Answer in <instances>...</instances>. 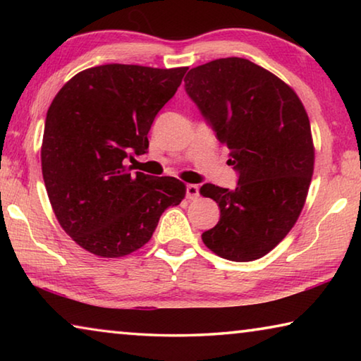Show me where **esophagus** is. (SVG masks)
<instances>
[{
	"instance_id": "34e87169",
	"label": "esophagus",
	"mask_w": 361,
	"mask_h": 361,
	"mask_svg": "<svg viewBox=\"0 0 361 361\" xmlns=\"http://www.w3.org/2000/svg\"><path fill=\"white\" fill-rule=\"evenodd\" d=\"M186 197L189 200H194L199 197V186L197 185H188L186 186Z\"/></svg>"
}]
</instances>
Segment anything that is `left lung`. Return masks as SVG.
I'll return each mask as SVG.
<instances>
[{
  "label": "left lung",
  "mask_w": 361,
  "mask_h": 361,
  "mask_svg": "<svg viewBox=\"0 0 361 361\" xmlns=\"http://www.w3.org/2000/svg\"><path fill=\"white\" fill-rule=\"evenodd\" d=\"M185 82L239 172L234 189L200 188L221 212L202 240L224 259H259L285 239L305 204L315 162L309 116L288 84L247 59L195 66Z\"/></svg>",
  "instance_id": "obj_1"
}]
</instances>
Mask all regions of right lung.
Instances as JSON below:
<instances>
[{
	"instance_id": "1",
	"label": "right lung",
	"mask_w": 361,
	"mask_h": 361,
	"mask_svg": "<svg viewBox=\"0 0 361 361\" xmlns=\"http://www.w3.org/2000/svg\"><path fill=\"white\" fill-rule=\"evenodd\" d=\"M188 66L109 63L73 76L47 109L41 167L52 210L79 247L100 258L127 256L152 237L186 185L132 175L127 159L148 151V132Z\"/></svg>"
}]
</instances>
